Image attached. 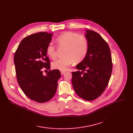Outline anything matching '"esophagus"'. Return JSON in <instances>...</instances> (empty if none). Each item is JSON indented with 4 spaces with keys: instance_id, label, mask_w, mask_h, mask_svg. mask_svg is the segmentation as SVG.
Segmentation results:
<instances>
[{
    "instance_id": "1",
    "label": "esophagus",
    "mask_w": 133,
    "mask_h": 133,
    "mask_svg": "<svg viewBox=\"0 0 133 133\" xmlns=\"http://www.w3.org/2000/svg\"><path fill=\"white\" fill-rule=\"evenodd\" d=\"M65 71H61V72H60V73H61V75H63V74H64L65 73Z\"/></svg>"
}]
</instances>
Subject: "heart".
Here are the masks:
<instances>
[{
	"instance_id": "heart-1",
	"label": "heart",
	"mask_w": 133,
	"mask_h": 133,
	"mask_svg": "<svg viewBox=\"0 0 133 133\" xmlns=\"http://www.w3.org/2000/svg\"><path fill=\"white\" fill-rule=\"evenodd\" d=\"M59 47H65L63 53L64 57L52 62V67L60 71H65L73 62H79L84 59L87 54L88 44L87 39L77 33L65 32L55 40ZM46 53L49 57L54 59L56 49L52 43H49L46 47Z\"/></svg>"
}]
</instances>
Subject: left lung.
<instances>
[{
    "label": "left lung",
    "instance_id": "left-lung-1",
    "mask_svg": "<svg viewBox=\"0 0 133 133\" xmlns=\"http://www.w3.org/2000/svg\"><path fill=\"white\" fill-rule=\"evenodd\" d=\"M88 48L83 60L76 66L78 71L72 72L73 88L81 98L92 101L105 90L112 71L110 48L100 35L85 30Z\"/></svg>",
    "mask_w": 133,
    "mask_h": 133
}]
</instances>
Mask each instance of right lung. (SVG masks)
I'll return each mask as SVG.
<instances>
[{
	"mask_svg": "<svg viewBox=\"0 0 133 133\" xmlns=\"http://www.w3.org/2000/svg\"><path fill=\"white\" fill-rule=\"evenodd\" d=\"M53 34L39 32L23 39L14 56L17 79L25 94L32 100L44 103L54 96L60 72L53 69L44 75L42 69H50L46 47Z\"/></svg>",
	"mask_w": 133,
	"mask_h": 133,
	"instance_id": "1",
	"label": "right lung"
}]
</instances>
